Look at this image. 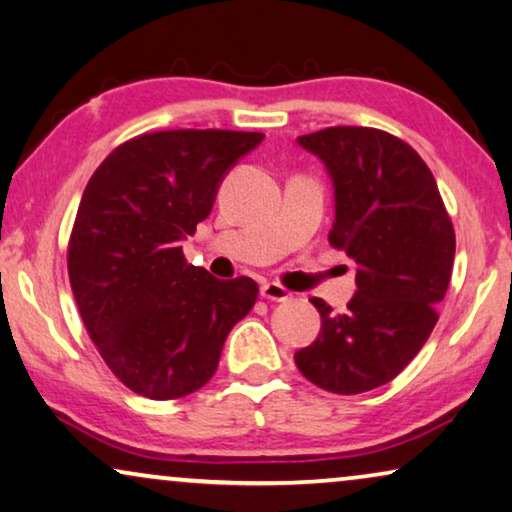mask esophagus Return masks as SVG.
Masks as SVG:
<instances>
[{
  "label": "esophagus",
  "instance_id": "esophagus-1",
  "mask_svg": "<svg viewBox=\"0 0 512 512\" xmlns=\"http://www.w3.org/2000/svg\"><path fill=\"white\" fill-rule=\"evenodd\" d=\"M261 298L272 300V303H284V300L291 298V293L286 291L282 284H277V282H265V284L261 286Z\"/></svg>",
  "mask_w": 512,
  "mask_h": 512
}]
</instances>
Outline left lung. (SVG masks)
Instances as JSON below:
<instances>
[{"mask_svg":"<svg viewBox=\"0 0 512 512\" xmlns=\"http://www.w3.org/2000/svg\"><path fill=\"white\" fill-rule=\"evenodd\" d=\"M335 188L328 242L356 263V293L335 314L321 298V333L296 352L307 380L363 394L394 380L438 321L454 263V228L419 153L384 130L338 125L298 137Z\"/></svg>","mask_w":512,"mask_h":512,"instance_id":"obj_1","label":"left lung"}]
</instances>
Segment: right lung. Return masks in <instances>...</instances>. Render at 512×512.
<instances>
[{
    "label": "right lung",
    "mask_w": 512,
    "mask_h": 512,
    "mask_svg": "<svg viewBox=\"0 0 512 512\" xmlns=\"http://www.w3.org/2000/svg\"><path fill=\"white\" fill-rule=\"evenodd\" d=\"M261 132L165 130L116 146L90 177L67 270L83 326L111 373L153 401L212 380L230 328L256 303L251 277L216 279L181 242Z\"/></svg>",
    "instance_id": "right-lung-1"
}]
</instances>
